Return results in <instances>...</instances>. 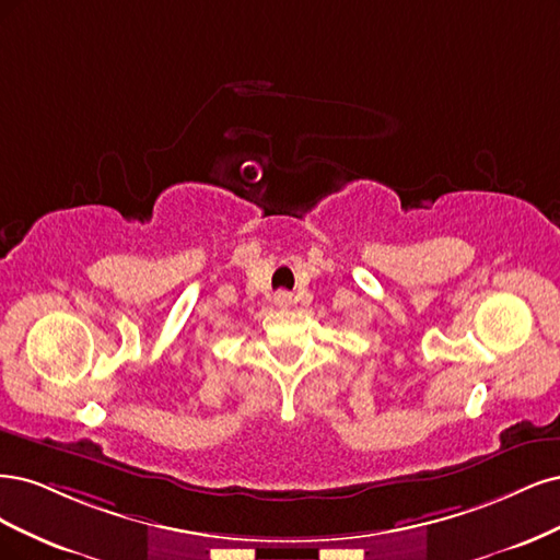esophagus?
<instances>
[{"label": "esophagus", "instance_id": "esophagus-1", "mask_svg": "<svg viewBox=\"0 0 560 560\" xmlns=\"http://www.w3.org/2000/svg\"><path fill=\"white\" fill-rule=\"evenodd\" d=\"M275 304L281 306V310H285V306L293 304V295L288 291H279V293H275Z\"/></svg>", "mask_w": 560, "mask_h": 560}]
</instances>
